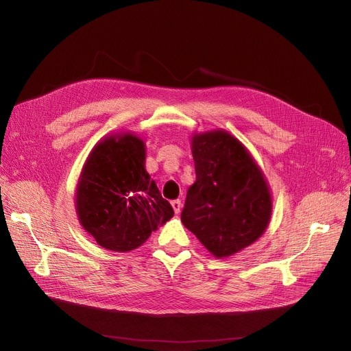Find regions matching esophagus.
<instances>
[{
	"instance_id": "1",
	"label": "esophagus",
	"mask_w": 351,
	"mask_h": 351,
	"mask_svg": "<svg viewBox=\"0 0 351 351\" xmlns=\"http://www.w3.org/2000/svg\"><path fill=\"white\" fill-rule=\"evenodd\" d=\"M172 208H173L175 213H179V212H180V209H182V202H180L179 199L172 201Z\"/></svg>"
}]
</instances>
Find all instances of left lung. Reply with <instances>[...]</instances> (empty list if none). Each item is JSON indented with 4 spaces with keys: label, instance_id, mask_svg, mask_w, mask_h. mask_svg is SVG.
Here are the masks:
<instances>
[{
    "label": "left lung",
    "instance_id": "obj_1",
    "mask_svg": "<svg viewBox=\"0 0 351 351\" xmlns=\"http://www.w3.org/2000/svg\"><path fill=\"white\" fill-rule=\"evenodd\" d=\"M191 145L196 180L180 219L213 256H231L267 230L268 182L248 149L226 130L195 133Z\"/></svg>",
    "mask_w": 351,
    "mask_h": 351
}]
</instances>
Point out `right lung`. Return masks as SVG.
I'll list each match as a JSON object with an SVG mask.
<instances>
[{
	"mask_svg": "<svg viewBox=\"0 0 351 351\" xmlns=\"http://www.w3.org/2000/svg\"><path fill=\"white\" fill-rule=\"evenodd\" d=\"M145 162V142L130 132H119L103 138L83 165L75 212L83 230L106 250L139 248L173 217Z\"/></svg>",
	"mask_w": 351,
	"mask_h": 351,
	"instance_id": "1",
	"label": "right lung"
}]
</instances>
